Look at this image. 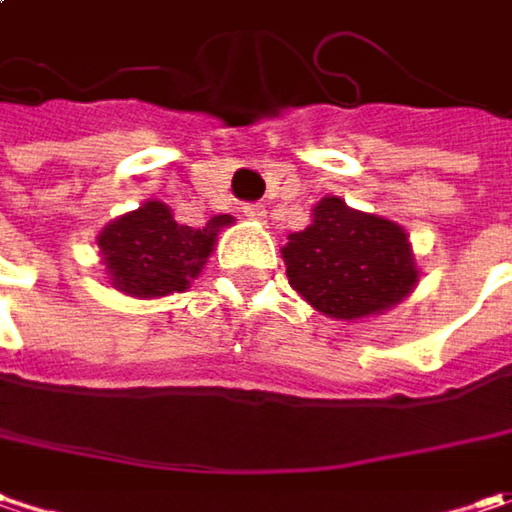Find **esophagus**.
<instances>
[{"label": "esophagus", "mask_w": 512, "mask_h": 512, "mask_svg": "<svg viewBox=\"0 0 512 512\" xmlns=\"http://www.w3.org/2000/svg\"><path fill=\"white\" fill-rule=\"evenodd\" d=\"M242 213L247 218H265V204H242Z\"/></svg>", "instance_id": "34e87169"}]
</instances>
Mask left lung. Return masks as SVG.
Returning <instances> with one entry per match:
<instances>
[{
  "mask_svg": "<svg viewBox=\"0 0 512 512\" xmlns=\"http://www.w3.org/2000/svg\"><path fill=\"white\" fill-rule=\"evenodd\" d=\"M288 282L334 320H360L397 305L418 282L409 239L395 221L345 207L337 195L282 247Z\"/></svg>",
  "mask_w": 512,
  "mask_h": 512,
  "instance_id": "obj_1",
  "label": "left lung"
}]
</instances>
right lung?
I'll return each mask as SVG.
<instances>
[{
  "mask_svg": "<svg viewBox=\"0 0 512 512\" xmlns=\"http://www.w3.org/2000/svg\"><path fill=\"white\" fill-rule=\"evenodd\" d=\"M230 216H213L204 227L178 224L167 204L146 201L135 213L115 218L97 247L117 291L135 296L181 294L195 279L216 242L218 227Z\"/></svg>",
  "mask_w": 512,
  "mask_h": 512,
  "instance_id": "1",
  "label": "right lung"
}]
</instances>
